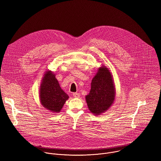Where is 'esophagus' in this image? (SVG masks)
<instances>
[{
    "label": "esophagus",
    "mask_w": 161,
    "mask_h": 161,
    "mask_svg": "<svg viewBox=\"0 0 161 161\" xmlns=\"http://www.w3.org/2000/svg\"><path fill=\"white\" fill-rule=\"evenodd\" d=\"M73 96L75 97V98H80V94L78 93H73Z\"/></svg>",
    "instance_id": "obj_1"
}]
</instances>
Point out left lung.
Returning <instances> with one entry per match:
<instances>
[{"label": "left lung", "instance_id": "8db88e82", "mask_svg": "<svg viewBox=\"0 0 161 161\" xmlns=\"http://www.w3.org/2000/svg\"><path fill=\"white\" fill-rule=\"evenodd\" d=\"M115 86L113 76L105 66H102L93 78L91 90L85 97L90 111L95 115L105 112L115 99Z\"/></svg>", "mask_w": 161, "mask_h": 161}]
</instances>
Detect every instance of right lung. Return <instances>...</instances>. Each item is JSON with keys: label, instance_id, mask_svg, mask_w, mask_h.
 <instances>
[{"label": "right lung", "instance_id": "right-lung-1", "mask_svg": "<svg viewBox=\"0 0 161 161\" xmlns=\"http://www.w3.org/2000/svg\"><path fill=\"white\" fill-rule=\"evenodd\" d=\"M69 96L61 89L55 74L47 70L44 74L39 88L41 105L53 113L60 112Z\"/></svg>", "mask_w": 161, "mask_h": 161}]
</instances>
